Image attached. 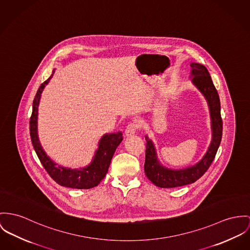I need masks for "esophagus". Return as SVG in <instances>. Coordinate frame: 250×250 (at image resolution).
<instances>
[{
	"label": "esophagus",
	"mask_w": 250,
	"mask_h": 250,
	"mask_svg": "<svg viewBox=\"0 0 250 250\" xmlns=\"http://www.w3.org/2000/svg\"><path fill=\"white\" fill-rule=\"evenodd\" d=\"M138 127H139V125H138L137 123H135V122L134 123H130V124L127 125L125 133L126 136H132V135H134L136 133Z\"/></svg>",
	"instance_id": "1"
}]
</instances>
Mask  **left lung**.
Listing matches in <instances>:
<instances>
[{"label":"left lung","mask_w":250,"mask_h":250,"mask_svg":"<svg viewBox=\"0 0 250 250\" xmlns=\"http://www.w3.org/2000/svg\"><path fill=\"white\" fill-rule=\"evenodd\" d=\"M191 83L207 100L211 119V143L205 156L192 167L182 169H171L164 167L158 159L153 142L146 136V149L145 172L155 186L172 188L190 185L200 179L210 167L220 146L223 134V121L219 94L213 84L207 67L198 62H191Z\"/></svg>","instance_id":"obj_1"}]
</instances>
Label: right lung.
I'll return each instance as SVG.
<instances>
[{"mask_svg": "<svg viewBox=\"0 0 250 250\" xmlns=\"http://www.w3.org/2000/svg\"><path fill=\"white\" fill-rule=\"evenodd\" d=\"M55 70H53L51 76L45 82H43L36 93V96L33 101L32 114L29 122V130L33 147L36 151L42 165L45 168L46 172L60 186L77 188V189H88L97 187L100 182L105 177L108 171V167L111 163V159L115 153L116 148L123 141V133L118 131L116 133H106L103 135L98 144L95 154L91 163L84 167L77 169H71L62 166H57L43 150L41 146L38 137V107L40 99L42 96V90L45 85L49 83L50 79L53 76Z\"/></svg>", "mask_w": 250, "mask_h": 250, "instance_id": "obj_1", "label": "right lung"}]
</instances>
